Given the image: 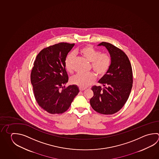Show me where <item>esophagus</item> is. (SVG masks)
Masks as SVG:
<instances>
[{
	"instance_id": "obj_1",
	"label": "esophagus",
	"mask_w": 159,
	"mask_h": 159,
	"mask_svg": "<svg viewBox=\"0 0 159 159\" xmlns=\"http://www.w3.org/2000/svg\"><path fill=\"white\" fill-rule=\"evenodd\" d=\"M79 89H80V91H83L85 90L84 89H82V88H80Z\"/></svg>"
}]
</instances>
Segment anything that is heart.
Masks as SVG:
<instances>
[{"instance_id":"obj_1","label":"heart","mask_w":159,"mask_h":159,"mask_svg":"<svg viewBox=\"0 0 159 159\" xmlns=\"http://www.w3.org/2000/svg\"><path fill=\"white\" fill-rule=\"evenodd\" d=\"M78 52L84 58L91 62L93 71L98 76L101 77L105 75L110 68L111 58L105 52H101L90 45L81 48ZM74 55L72 53L67 55L64 61V66L66 70L72 73L73 70ZM95 75L93 73L85 75H77L71 78L72 84L82 89L90 86L95 81Z\"/></svg>"}]
</instances>
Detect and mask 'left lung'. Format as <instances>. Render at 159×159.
I'll return each instance as SVG.
<instances>
[{"mask_svg": "<svg viewBox=\"0 0 159 159\" xmlns=\"http://www.w3.org/2000/svg\"><path fill=\"white\" fill-rule=\"evenodd\" d=\"M110 53L111 64L105 75L98 81L103 85L91 88L93 96L90 99L93 109L110 115L120 110L127 102L133 86V73L130 61L125 52L111 43L102 42Z\"/></svg>", "mask_w": 159, "mask_h": 159, "instance_id": "left-lung-1", "label": "left lung"}]
</instances>
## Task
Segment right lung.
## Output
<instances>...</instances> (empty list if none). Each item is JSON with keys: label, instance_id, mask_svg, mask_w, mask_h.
Listing matches in <instances>:
<instances>
[{"label": "right lung", "instance_id": "right-lung-1", "mask_svg": "<svg viewBox=\"0 0 159 159\" xmlns=\"http://www.w3.org/2000/svg\"><path fill=\"white\" fill-rule=\"evenodd\" d=\"M75 43H60L38 54L31 73V82L39 105L48 113L61 114L68 109L80 92L78 87H65L68 76L64 66L68 53Z\"/></svg>", "mask_w": 159, "mask_h": 159}]
</instances>
